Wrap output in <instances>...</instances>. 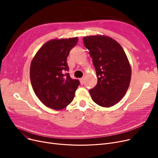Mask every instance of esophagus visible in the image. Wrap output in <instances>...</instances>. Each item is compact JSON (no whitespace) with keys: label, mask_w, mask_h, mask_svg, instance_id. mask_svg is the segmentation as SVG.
<instances>
[{"label":"esophagus","mask_w":158,"mask_h":158,"mask_svg":"<svg viewBox=\"0 0 158 158\" xmlns=\"http://www.w3.org/2000/svg\"><path fill=\"white\" fill-rule=\"evenodd\" d=\"M79 81H80V82H81V84L82 85V84H83L84 83V81H85V77H82V78H81L80 79H79Z\"/></svg>","instance_id":"esophagus-1"}]
</instances>
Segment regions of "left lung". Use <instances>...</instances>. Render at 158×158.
I'll list each match as a JSON object with an SVG mask.
<instances>
[{
	"instance_id": "1",
	"label": "left lung",
	"mask_w": 158,
	"mask_h": 158,
	"mask_svg": "<svg viewBox=\"0 0 158 158\" xmlns=\"http://www.w3.org/2000/svg\"><path fill=\"white\" fill-rule=\"evenodd\" d=\"M96 70L97 84L89 94L97 104L109 107L125 95L131 78V67L122 46L111 37L104 35L84 37Z\"/></svg>"
}]
</instances>
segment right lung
<instances>
[{
    "mask_svg": "<svg viewBox=\"0 0 158 158\" xmlns=\"http://www.w3.org/2000/svg\"><path fill=\"white\" fill-rule=\"evenodd\" d=\"M78 38L53 39L41 47L31 63L32 89L40 101L50 108L60 110L73 101L79 81L72 79L66 63L70 50Z\"/></svg>",
    "mask_w": 158,
    "mask_h": 158,
    "instance_id": "add662e5",
    "label": "right lung"
}]
</instances>
